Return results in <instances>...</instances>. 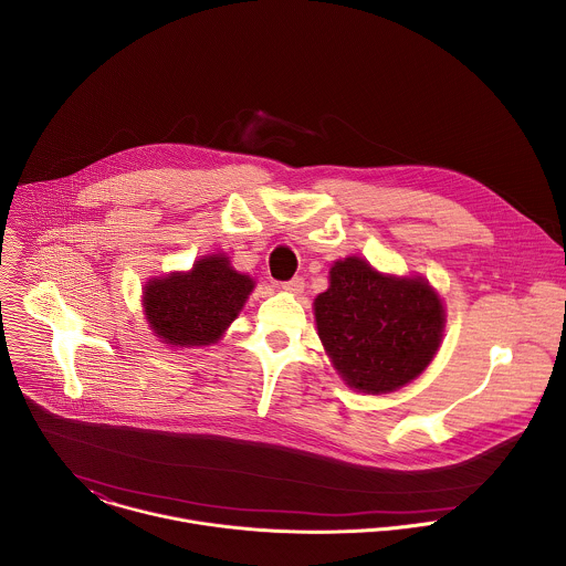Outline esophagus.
<instances>
[{
	"label": "esophagus",
	"instance_id": "1",
	"mask_svg": "<svg viewBox=\"0 0 566 566\" xmlns=\"http://www.w3.org/2000/svg\"><path fill=\"white\" fill-rule=\"evenodd\" d=\"M281 287H283L285 292H292V294H301V292L305 290V281H303V276H294V279H290V281L281 283Z\"/></svg>",
	"mask_w": 566,
	"mask_h": 566
}]
</instances>
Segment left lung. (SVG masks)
<instances>
[{"mask_svg": "<svg viewBox=\"0 0 566 566\" xmlns=\"http://www.w3.org/2000/svg\"><path fill=\"white\" fill-rule=\"evenodd\" d=\"M316 324L342 379L384 395L418 377L438 350L444 310L422 279L379 274L357 256L331 268L316 303Z\"/></svg>", "mask_w": 566, "mask_h": 566, "instance_id": "1", "label": "left lung"}]
</instances>
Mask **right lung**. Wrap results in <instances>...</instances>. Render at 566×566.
Segmentation results:
<instances>
[{"instance_id": "1", "label": "right lung", "mask_w": 566, "mask_h": 566, "mask_svg": "<svg viewBox=\"0 0 566 566\" xmlns=\"http://www.w3.org/2000/svg\"><path fill=\"white\" fill-rule=\"evenodd\" d=\"M254 287L231 268L229 256L200 259L187 274H169L146 285L148 323L165 344L205 346L220 339Z\"/></svg>"}]
</instances>
